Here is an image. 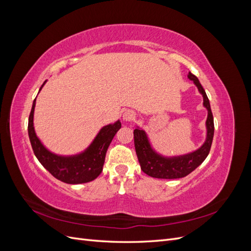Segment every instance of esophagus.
<instances>
[{"mask_svg": "<svg viewBox=\"0 0 251 251\" xmlns=\"http://www.w3.org/2000/svg\"><path fill=\"white\" fill-rule=\"evenodd\" d=\"M123 119L125 121H133L135 119V113L132 110H126L123 114Z\"/></svg>", "mask_w": 251, "mask_h": 251, "instance_id": "1", "label": "esophagus"}]
</instances>
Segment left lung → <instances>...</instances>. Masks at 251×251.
Masks as SVG:
<instances>
[{"label":"left lung","instance_id":"obj_1","mask_svg":"<svg viewBox=\"0 0 251 251\" xmlns=\"http://www.w3.org/2000/svg\"><path fill=\"white\" fill-rule=\"evenodd\" d=\"M187 77L193 80L195 85L198 88L199 92L203 96V105L207 110L206 119V139L202 144L201 148L196 150L192 153H188L181 156L165 157L151 148L147 133L141 128L137 127L134 130V143L136 154L138 157L141 170L149 176L159 179H178L187 176L195 171L198 166L206 159L209 154L210 147L214 138L215 126L214 117L210 109L208 97L205 93L203 87L199 79L197 78L191 72L188 73Z\"/></svg>","mask_w":251,"mask_h":251}]
</instances>
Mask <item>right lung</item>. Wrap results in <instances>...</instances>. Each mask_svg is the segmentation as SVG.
Returning a JSON list of instances; mask_svg holds the SVG:
<instances>
[{"label": "right lung", "mask_w": 251, "mask_h": 251, "mask_svg": "<svg viewBox=\"0 0 251 251\" xmlns=\"http://www.w3.org/2000/svg\"><path fill=\"white\" fill-rule=\"evenodd\" d=\"M46 81H44L40 91ZM35 100L36 98L32 103V109L29 115L28 135L37 160L53 177L68 184L87 183L96 179L102 172L105 153L110 143L121 127L120 120L101 127L92 143L81 153L72 156L56 155L45 148L35 134L33 126Z\"/></svg>", "instance_id": "right-lung-1"}]
</instances>
